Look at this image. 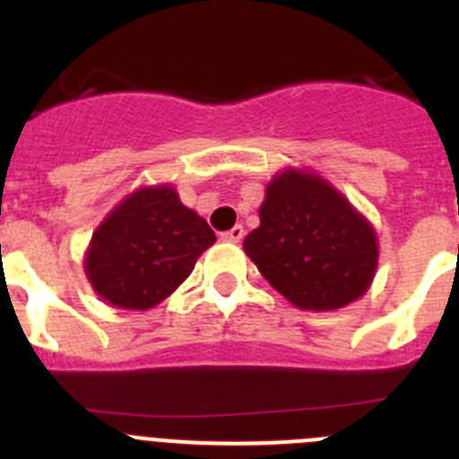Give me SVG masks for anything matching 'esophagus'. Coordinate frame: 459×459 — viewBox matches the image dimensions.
<instances>
[{"label":"esophagus","instance_id":"obj_1","mask_svg":"<svg viewBox=\"0 0 459 459\" xmlns=\"http://www.w3.org/2000/svg\"><path fill=\"white\" fill-rule=\"evenodd\" d=\"M243 234H246V230H243L241 225H234L232 230H227L225 234H222V238H225V241H232V243H238L243 238Z\"/></svg>","mask_w":459,"mask_h":459}]
</instances>
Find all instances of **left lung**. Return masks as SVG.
<instances>
[{"label":"left lung","instance_id":"obj_1","mask_svg":"<svg viewBox=\"0 0 459 459\" xmlns=\"http://www.w3.org/2000/svg\"><path fill=\"white\" fill-rule=\"evenodd\" d=\"M243 248L259 273L303 310H335L370 287L372 227L315 174H280L266 188L259 227Z\"/></svg>","mask_w":459,"mask_h":459}]
</instances>
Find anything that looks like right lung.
<instances>
[{
	"label": "right lung",
	"mask_w": 459,
	"mask_h": 459,
	"mask_svg": "<svg viewBox=\"0 0 459 459\" xmlns=\"http://www.w3.org/2000/svg\"><path fill=\"white\" fill-rule=\"evenodd\" d=\"M216 234L186 209L169 186L144 188L121 202L91 238L87 275L117 307L147 310L190 275Z\"/></svg>",
	"instance_id": "right-lung-1"
}]
</instances>
